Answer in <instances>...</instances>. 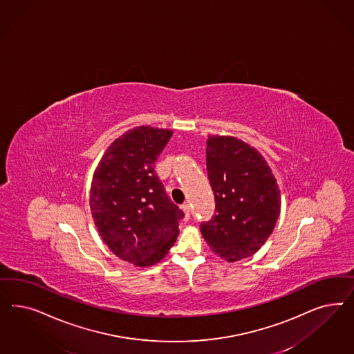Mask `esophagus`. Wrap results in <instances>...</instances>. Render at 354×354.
<instances>
[{
    "instance_id": "esophagus-1",
    "label": "esophagus",
    "mask_w": 354,
    "mask_h": 354,
    "mask_svg": "<svg viewBox=\"0 0 354 354\" xmlns=\"http://www.w3.org/2000/svg\"><path fill=\"white\" fill-rule=\"evenodd\" d=\"M181 208H183V211L185 212V220H189V216H190V205H189V203H183L181 205Z\"/></svg>"
}]
</instances>
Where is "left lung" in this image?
I'll return each mask as SVG.
<instances>
[{
  "label": "left lung",
  "mask_w": 354,
  "mask_h": 354,
  "mask_svg": "<svg viewBox=\"0 0 354 354\" xmlns=\"http://www.w3.org/2000/svg\"><path fill=\"white\" fill-rule=\"evenodd\" d=\"M207 173L215 216L201 225L209 249L227 262L254 255L280 216L281 194L262 153L242 139L208 136Z\"/></svg>",
  "instance_id": "1"
}]
</instances>
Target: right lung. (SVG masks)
Returning a JSON list of instances; mask_svg holds the SVG:
<instances>
[{"instance_id": "right-lung-1", "label": "right lung", "mask_w": 354, "mask_h": 354, "mask_svg": "<svg viewBox=\"0 0 354 354\" xmlns=\"http://www.w3.org/2000/svg\"><path fill=\"white\" fill-rule=\"evenodd\" d=\"M173 131L137 126L104 152L92 177L90 208L104 243L120 259L145 268L174 245L183 212L167 196L155 161Z\"/></svg>"}]
</instances>
